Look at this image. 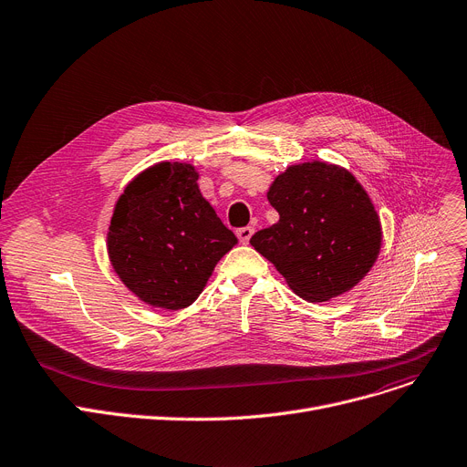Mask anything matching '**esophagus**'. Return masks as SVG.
Listing matches in <instances>:
<instances>
[{
  "mask_svg": "<svg viewBox=\"0 0 467 467\" xmlns=\"http://www.w3.org/2000/svg\"><path fill=\"white\" fill-rule=\"evenodd\" d=\"M252 234H254V227H242V229H238V231H236V236H238V240H240L242 244H247V242H250Z\"/></svg>",
  "mask_w": 467,
  "mask_h": 467,
  "instance_id": "1",
  "label": "esophagus"
}]
</instances>
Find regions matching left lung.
Masks as SVG:
<instances>
[{"mask_svg":"<svg viewBox=\"0 0 467 467\" xmlns=\"http://www.w3.org/2000/svg\"><path fill=\"white\" fill-rule=\"evenodd\" d=\"M279 222L250 244L304 300L351 291L381 250V222L368 193L344 167L307 161L275 176L266 193Z\"/></svg>","mask_w":467,"mask_h":467,"instance_id":"1","label":"left lung"}]
</instances>
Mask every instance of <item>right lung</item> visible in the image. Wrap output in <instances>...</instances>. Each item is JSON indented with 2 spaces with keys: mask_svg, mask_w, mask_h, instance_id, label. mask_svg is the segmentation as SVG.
Listing matches in <instances>:
<instances>
[{
  "mask_svg": "<svg viewBox=\"0 0 467 467\" xmlns=\"http://www.w3.org/2000/svg\"><path fill=\"white\" fill-rule=\"evenodd\" d=\"M197 180L193 165L155 163L126 185L114 206L110 265L123 285L153 307L192 306L217 261L238 242Z\"/></svg>",
  "mask_w": 467,
  "mask_h": 467,
  "instance_id": "right-lung-1",
  "label": "right lung"
}]
</instances>
